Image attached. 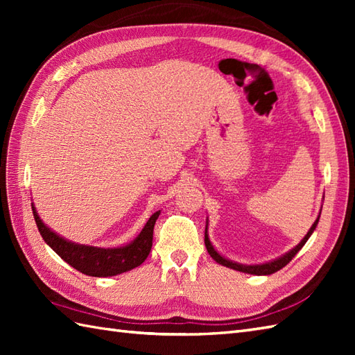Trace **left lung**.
Segmentation results:
<instances>
[{
  "label": "left lung",
  "instance_id": "obj_1",
  "mask_svg": "<svg viewBox=\"0 0 355 355\" xmlns=\"http://www.w3.org/2000/svg\"><path fill=\"white\" fill-rule=\"evenodd\" d=\"M319 218H320V215H319ZM319 218L314 221V224L311 225V229L308 230L305 238L300 241V243L296 247L291 248L288 253H285L284 256H281V258H277V259L271 261V262H267V263H261V266H244V263H238V262H233V261H229V259L223 258V256L215 250L212 243H210L209 235H207V225H206V232H205V244H206V248H207L209 254L212 256V258L218 263H221V266H224V267H229V268H233V270H236V271H243V273H248V275H258V276H261V275H271V273H276L277 270L284 268L286 263H288L294 258V256L297 254V252L300 250V248L305 245L308 238H310L313 235V232L315 230V225H318V223H319Z\"/></svg>",
  "mask_w": 355,
  "mask_h": 355
}]
</instances>
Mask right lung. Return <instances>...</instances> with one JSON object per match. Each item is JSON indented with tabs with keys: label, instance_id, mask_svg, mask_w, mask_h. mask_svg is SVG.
Here are the masks:
<instances>
[{
	"label": "right lung",
	"instance_id": "obj_1",
	"mask_svg": "<svg viewBox=\"0 0 355 355\" xmlns=\"http://www.w3.org/2000/svg\"><path fill=\"white\" fill-rule=\"evenodd\" d=\"M33 216L42 239L55 250L61 258L76 268L78 271L94 277H108L125 273L128 270L139 267L145 262L153 247L154 225L160 210L149 218L145 227L141 229L140 235L132 243L117 248H101L84 244H76L67 241L62 236L51 232L37 215L35 206L32 205Z\"/></svg>",
	"mask_w": 355,
	"mask_h": 355
}]
</instances>
